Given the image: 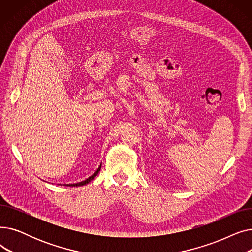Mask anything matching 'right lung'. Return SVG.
Returning a JSON list of instances; mask_svg holds the SVG:
<instances>
[{
	"label": "right lung",
	"mask_w": 252,
	"mask_h": 252,
	"mask_svg": "<svg viewBox=\"0 0 252 252\" xmlns=\"http://www.w3.org/2000/svg\"><path fill=\"white\" fill-rule=\"evenodd\" d=\"M100 168H101V165L99 166V168L95 171L94 173V175L93 176H91L90 178H88L87 180H85V181H83V182H79V183H76V184H70V185H67V186H72V187H75V186H83V185H86V184H88V183H90L93 179H94L97 175H98V173L100 171Z\"/></svg>",
	"instance_id": "add662e5"
}]
</instances>
